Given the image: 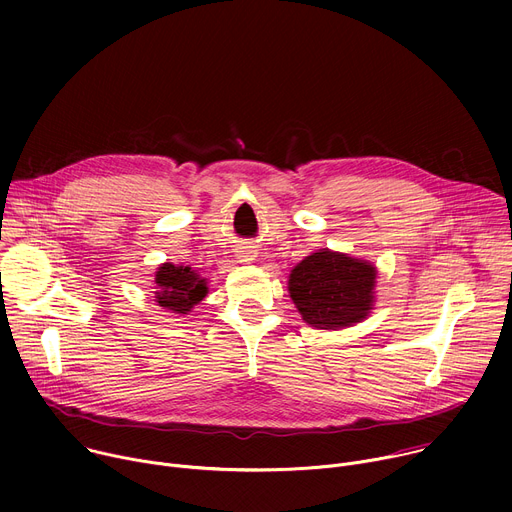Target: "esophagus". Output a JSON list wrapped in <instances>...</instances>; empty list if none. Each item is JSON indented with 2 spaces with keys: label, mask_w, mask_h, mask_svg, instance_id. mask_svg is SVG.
<instances>
[{
  "label": "esophagus",
  "mask_w": 512,
  "mask_h": 512,
  "mask_svg": "<svg viewBox=\"0 0 512 512\" xmlns=\"http://www.w3.org/2000/svg\"><path fill=\"white\" fill-rule=\"evenodd\" d=\"M255 257H257V251L253 247H241L237 251V261L239 263H253Z\"/></svg>",
  "instance_id": "esophagus-1"
}]
</instances>
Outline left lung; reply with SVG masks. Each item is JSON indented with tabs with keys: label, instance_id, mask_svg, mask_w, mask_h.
I'll return each mask as SVG.
<instances>
[{
	"label": "left lung",
	"instance_id": "left-lung-1",
	"mask_svg": "<svg viewBox=\"0 0 512 512\" xmlns=\"http://www.w3.org/2000/svg\"><path fill=\"white\" fill-rule=\"evenodd\" d=\"M377 267L348 253L318 249L289 273L287 291L302 320L318 330H342L375 310Z\"/></svg>",
	"mask_w": 512,
	"mask_h": 512
}]
</instances>
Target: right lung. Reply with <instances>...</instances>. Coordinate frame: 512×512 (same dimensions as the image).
Instances as JSON below:
<instances>
[{
    "instance_id": "right-lung-1",
    "label": "right lung",
    "mask_w": 512,
    "mask_h": 512,
    "mask_svg": "<svg viewBox=\"0 0 512 512\" xmlns=\"http://www.w3.org/2000/svg\"><path fill=\"white\" fill-rule=\"evenodd\" d=\"M154 302L172 314L186 316L208 294V281L190 265L162 263L154 275Z\"/></svg>"
}]
</instances>
